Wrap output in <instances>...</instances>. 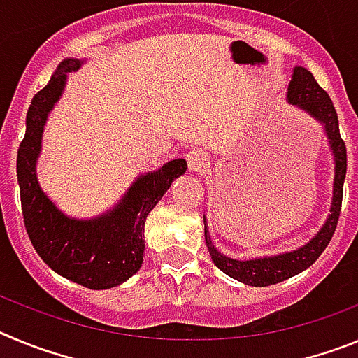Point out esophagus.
Segmentation results:
<instances>
[{"instance_id":"esophagus-1","label":"esophagus","mask_w":358,"mask_h":358,"mask_svg":"<svg viewBox=\"0 0 358 358\" xmlns=\"http://www.w3.org/2000/svg\"><path fill=\"white\" fill-rule=\"evenodd\" d=\"M186 163H188L189 172H202L210 164V157L204 150L201 148H194V150L188 152L186 156Z\"/></svg>"}]
</instances>
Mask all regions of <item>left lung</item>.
<instances>
[{"label": "left lung", "mask_w": 358, "mask_h": 358, "mask_svg": "<svg viewBox=\"0 0 358 358\" xmlns=\"http://www.w3.org/2000/svg\"><path fill=\"white\" fill-rule=\"evenodd\" d=\"M287 98H289V102L292 106L308 113L312 118L322 123V127H324L335 161L334 199H331L330 215H328L327 222L310 242H306L301 248H297L296 251L283 252V255L276 256H264V258H255V260L242 262L220 255L217 248L211 243L206 217H204V238H206L208 251H210L213 264L233 280H238L251 287L274 285V283H280V281L296 276V274H299L314 264L330 243L337 222H339L341 206H343V186L344 177H346V145L341 138L339 118H337L331 98L315 82L314 75L308 69L301 68V66L294 68Z\"/></svg>", "instance_id": "left-lung-1"}]
</instances>
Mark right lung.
<instances>
[{"instance_id": "obj_1", "label": "right lung", "mask_w": 358, "mask_h": 358, "mask_svg": "<svg viewBox=\"0 0 358 358\" xmlns=\"http://www.w3.org/2000/svg\"><path fill=\"white\" fill-rule=\"evenodd\" d=\"M80 66L78 59L62 61L48 84L31 98L27 132L17 148V182L24 227L41 260L66 280L103 290L122 285L140 271L145 220L173 179L186 172V161L172 159L156 172L138 177L106 215L78 220L62 213L41 189L36 164L50 110L62 96L68 73Z\"/></svg>"}]
</instances>
